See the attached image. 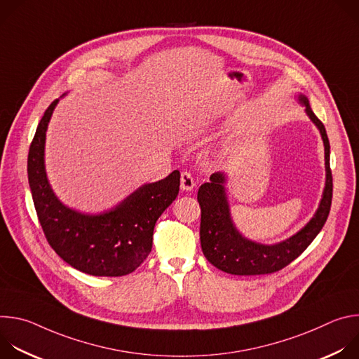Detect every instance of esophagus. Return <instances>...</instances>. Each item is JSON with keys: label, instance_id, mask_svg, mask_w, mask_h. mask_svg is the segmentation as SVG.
Listing matches in <instances>:
<instances>
[{"label": "esophagus", "instance_id": "obj_1", "mask_svg": "<svg viewBox=\"0 0 359 359\" xmlns=\"http://www.w3.org/2000/svg\"><path fill=\"white\" fill-rule=\"evenodd\" d=\"M180 187H182V190H186V191H189L194 187V179H193L190 172H187V170L182 172V175H180Z\"/></svg>", "mask_w": 359, "mask_h": 359}]
</instances>
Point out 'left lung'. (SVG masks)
<instances>
[{
	"mask_svg": "<svg viewBox=\"0 0 359 359\" xmlns=\"http://www.w3.org/2000/svg\"><path fill=\"white\" fill-rule=\"evenodd\" d=\"M305 111L321 132L325 146L327 182L323 200L316 216L302 230L288 240L264 245L244 238L233 226L224 191V175L215 173L210 182L200 186L197 201L200 204V243L203 254L219 270L234 276H262L280 271L294 262L309 247L324 227L332 201V173L330 168V140L323 122L313 112L310 102L299 96Z\"/></svg>",
	"mask_w": 359,
	"mask_h": 359,
	"instance_id": "obj_1",
	"label": "left lung"
}]
</instances>
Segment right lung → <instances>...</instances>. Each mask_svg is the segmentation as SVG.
I'll return each mask as SVG.
<instances>
[{
	"label": "right lung",
	"mask_w": 359,
	"mask_h": 359,
	"mask_svg": "<svg viewBox=\"0 0 359 359\" xmlns=\"http://www.w3.org/2000/svg\"><path fill=\"white\" fill-rule=\"evenodd\" d=\"M58 99L38 123L28 151V182L46 241L74 269L97 277L135 271L151 251L153 229L177 197L179 170L132 193L122 204L99 216L76 213L55 197L43 168L45 132Z\"/></svg>",
	"instance_id": "right-lung-1"
}]
</instances>
